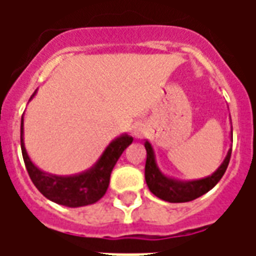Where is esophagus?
<instances>
[{
  "mask_svg": "<svg viewBox=\"0 0 256 256\" xmlns=\"http://www.w3.org/2000/svg\"><path fill=\"white\" fill-rule=\"evenodd\" d=\"M145 132H146V126H145L142 122L136 123V124L133 126V136L134 137H137V138L144 137Z\"/></svg>",
  "mask_w": 256,
  "mask_h": 256,
  "instance_id": "1",
  "label": "esophagus"
}]
</instances>
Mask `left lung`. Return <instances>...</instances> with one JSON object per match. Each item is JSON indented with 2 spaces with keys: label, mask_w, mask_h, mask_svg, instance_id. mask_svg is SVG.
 I'll return each mask as SVG.
<instances>
[{
  "label": "left lung",
  "mask_w": 256,
  "mask_h": 256,
  "mask_svg": "<svg viewBox=\"0 0 256 256\" xmlns=\"http://www.w3.org/2000/svg\"><path fill=\"white\" fill-rule=\"evenodd\" d=\"M232 137H233V134H232ZM145 150H146V163H145L146 185L156 198H162L164 202H170V203L192 202L194 198L203 196L210 189L214 188L215 185L220 182L222 176L225 174L232 155V150H229L224 163L218 167V170L212 176L196 180V181L182 182V181H176V180H172V178L166 177L164 174H162L160 170L156 166L154 150L148 141H145Z\"/></svg>",
  "instance_id": "left-lung-1"
}]
</instances>
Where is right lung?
Here are the masks:
<instances>
[{
    "label": "right lung",
    "instance_id": "right-lung-1",
    "mask_svg": "<svg viewBox=\"0 0 256 256\" xmlns=\"http://www.w3.org/2000/svg\"><path fill=\"white\" fill-rule=\"evenodd\" d=\"M132 142H133L132 136L122 134L106 146L97 163L88 172L75 176H53L41 172L38 167L34 166L27 155L23 142V116H22L20 144H22L23 160L31 181L45 198L67 207H82L100 200L108 189L112 168L116 164L123 150Z\"/></svg>",
    "mask_w": 256,
    "mask_h": 256
}]
</instances>
